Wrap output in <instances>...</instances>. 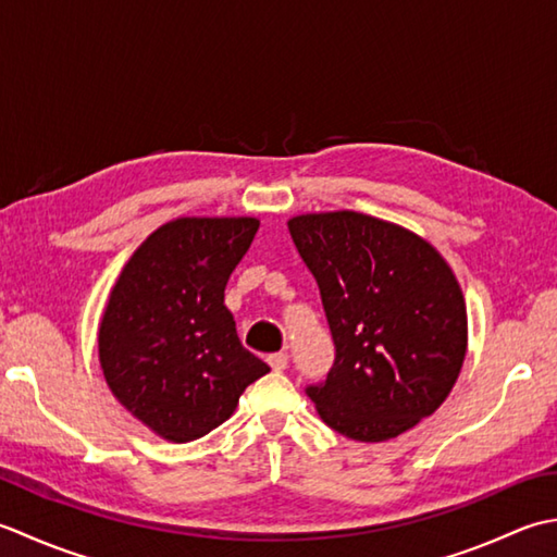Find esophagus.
I'll return each mask as SVG.
<instances>
[{
  "mask_svg": "<svg viewBox=\"0 0 557 557\" xmlns=\"http://www.w3.org/2000/svg\"><path fill=\"white\" fill-rule=\"evenodd\" d=\"M269 366L274 368L276 372L286 370V368H288V354H274V356H269Z\"/></svg>",
  "mask_w": 557,
  "mask_h": 557,
  "instance_id": "1",
  "label": "esophagus"
}]
</instances>
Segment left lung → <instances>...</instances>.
<instances>
[{
	"label": "left lung",
	"instance_id": "left-lung-1",
	"mask_svg": "<svg viewBox=\"0 0 557 557\" xmlns=\"http://www.w3.org/2000/svg\"><path fill=\"white\" fill-rule=\"evenodd\" d=\"M320 286L336 346L308 396L350 440L384 442L433 416L467 356V302L437 249L401 225L358 211L288 221Z\"/></svg>",
	"mask_w": 557,
	"mask_h": 557
}]
</instances>
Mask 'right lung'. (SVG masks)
Wrapping results in <instances>:
<instances>
[{"label": "right lung", "mask_w": 557, "mask_h": 557, "mask_svg": "<svg viewBox=\"0 0 557 557\" xmlns=\"http://www.w3.org/2000/svg\"><path fill=\"white\" fill-rule=\"evenodd\" d=\"M257 219H175L124 264L98 329V358L115 399L158 437L191 442L233 416L269 372L240 344L223 305Z\"/></svg>", "instance_id": "add662e5"}]
</instances>
